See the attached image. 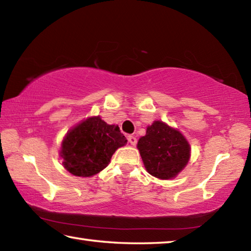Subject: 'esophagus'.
<instances>
[{"label": "esophagus", "mask_w": 251, "mask_h": 251, "mask_svg": "<svg viewBox=\"0 0 251 251\" xmlns=\"http://www.w3.org/2000/svg\"><path fill=\"white\" fill-rule=\"evenodd\" d=\"M128 142L130 143V145L135 146L136 144H137V139H136V137H135L134 135H129V136H128Z\"/></svg>", "instance_id": "obj_1"}]
</instances>
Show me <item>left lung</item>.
<instances>
[{"label": "left lung", "mask_w": 251, "mask_h": 251, "mask_svg": "<svg viewBox=\"0 0 251 251\" xmlns=\"http://www.w3.org/2000/svg\"><path fill=\"white\" fill-rule=\"evenodd\" d=\"M137 148L144 166L151 176L173 179L186 167L190 158V145L179 130L161 121L147 127Z\"/></svg>", "instance_id": "left-lung-1"}]
</instances>
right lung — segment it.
I'll return each instance as SVG.
<instances>
[{
  "instance_id": "1",
  "label": "right lung",
  "mask_w": 251,
  "mask_h": 251,
  "mask_svg": "<svg viewBox=\"0 0 251 251\" xmlns=\"http://www.w3.org/2000/svg\"><path fill=\"white\" fill-rule=\"evenodd\" d=\"M126 144L118 125H108L100 116H92L67 131L59 156L72 175L92 177L107 167L114 152Z\"/></svg>"
}]
</instances>
